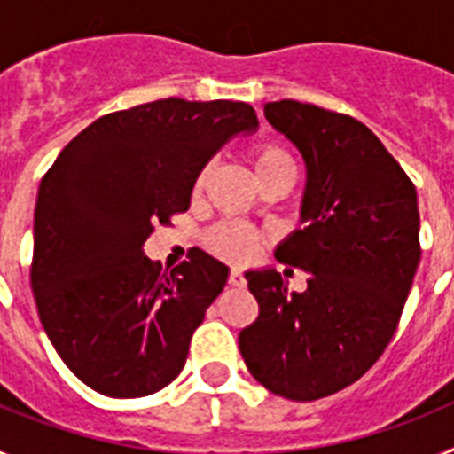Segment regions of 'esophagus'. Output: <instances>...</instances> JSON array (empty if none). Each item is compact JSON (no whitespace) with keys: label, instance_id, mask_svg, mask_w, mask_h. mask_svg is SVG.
Masks as SVG:
<instances>
[{"label":"esophagus","instance_id":"34e87169","mask_svg":"<svg viewBox=\"0 0 454 454\" xmlns=\"http://www.w3.org/2000/svg\"><path fill=\"white\" fill-rule=\"evenodd\" d=\"M230 284L231 286H239V288L246 286V277H243V270H240V268H231Z\"/></svg>","mask_w":454,"mask_h":454}]
</instances>
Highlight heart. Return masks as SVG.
<instances>
[{
    "label": "heart",
    "mask_w": 454,
    "mask_h": 454,
    "mask_svg": "<svg viewBox=\"0 0 454 454\" xmlns=\"http://www.w3.org/2000/svg\"><path fill=\"white\" fill-rule=\"evenodd\" d=\"M252 166H254L256 182L277 175V172H293L295 175V166H293V159L288 156V152L279 145H272V143L259 145L252 152ZM204 182H207V170L200 172L195 188L200 191ZM208 247L223 259L246 262L259 247V234L240 223H223L214 227L211 234H208Z\"/></svg>",
    "instance_id": "obj_1"
}]
</instances>
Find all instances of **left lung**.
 I'll return each instance as SVG.
<instances>
[{"label":"left lung","mask_w":454,"mask_h":454,"mask_svg":"<svg viewBox=\"0 0 454 454\" xmlns=\"http://www.w3.org/2000/svg\"><path fill=\"white\" fill-rule=\"evenodd\" d=\"M272 129L304 159L300 223L275 256L309 272L302 293L247 270L259 318L239 334L256 382L298 403L356 382L388 346L420 262L419 200L366 124L314 104L270 102Z\"/></svg>","instance_id":"1"}]
</instances>
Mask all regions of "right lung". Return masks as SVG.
<instances>
[{
  "label": "right lung",
  "mask_w": 454,
  "mask_h": 454,
  "mask_svg": "<svg viewBox=\"0 0 454 454\" xmlns=\"http://www.w3.org/2000/svg\"><path fill=\"white\" fill-rule=\"evenodd\" d=\"M259 129L246 102L159 99L108 114L63 147L38 188L31 291L67 368L108 398H143L182 372L230 268L202 250L170 275L143 252L191 207L224 143Z\"/></svg>",
  "instance_id": "add662e5"
}]
</instances>
